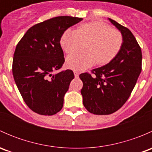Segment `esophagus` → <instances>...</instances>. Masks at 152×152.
I'll list each match as a JSON object with an SVG mask.
<instances>
[{
  "instance_id": "1",
  "label": "esophagus",
  "mask_w": 152,
  "mask_h": 152,
  "mask_svg": "<svg viewBox=\"0 0 152 152\" xmlns=\"http://www.w3.org/2000/svg\"><path fill=\"white\" fill-rule=\"evenodd\" d=\"M73 73H74V76H75V77H79V73L78 71H76V70H75V71H73Z\"/></svg>"
}]
</instances>
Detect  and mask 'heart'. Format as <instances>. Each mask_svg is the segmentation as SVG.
Instances as JSON below:
<instances>
[{"label": "heart", "instance_id": "obj_1", "mask_svg": "<svg viewBox=\"0 0 152 152\" xmlns=\"http://www.w3.org/2000/svg\"><path fill=\"white\" fill-rule=\"evenodd\" d=\"M87 42L84 51H76L66 59V66L75 70H84L94 65L111 62L120 51L123 36L118 30L111 28L102 21H93L79 26L76 30L67 29L60 38V45L69 53Z\"/></svg>", "mask_w": 152, "mask_h": 152}]
</instances>
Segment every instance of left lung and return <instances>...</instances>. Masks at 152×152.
<instances>
[{
    "instance_id": "obj_1",
    "label": "left lung",
    "mask_w": 152,
    "mask_h": 152,
    "mask_svg": "<svg viewBox=\"0 0 152 152\" xmlns=\"http://www.w3.org/2000/svg\"><path fill=\"white\" fill-rule=\"evenodd\" d=\"M123 36L117 56L108 64L79 75L83 82V104L95 115H110L126 103L142 70V52L131 31L109 18Z\"/></svg>"
}]
</instances>
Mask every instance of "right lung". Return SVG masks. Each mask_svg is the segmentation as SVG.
<instances>
[{"mask_svg":"<svg viewBox=\"0 0 152 152\" xmlns=\"http://www.w3.org/2000/svg\"><path fill=\"white\" fill-rule=\"evenodd\" d=\"M82 18L59 16L31 27L15 48L12 73L27 106L34 113L53 115L62 110L73 70L53 74L65 62L60 38Z\"/></svg>","mask_w":152,"mask_h":152,"instance_id":"right-lung-1","label":"right lung"}]
</instances>
